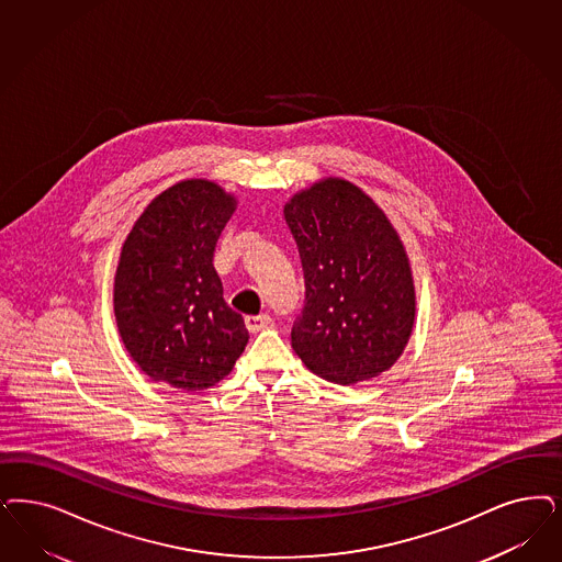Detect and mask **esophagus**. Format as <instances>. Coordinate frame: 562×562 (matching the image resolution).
<instances>
[{
  "mask_svg": "<svg viewBox=\"0 0 562 562\" xmlns=\"http://www.w3.org/2000/svg\"><path fill=\"white\" fill-rule=\"evenodd\" d=\"M270 322L271 317L266 315V313H261V315H247L245 317V326H247L249 331H259V329L266 328Z\"/></svg>",
  "mask_w": 562,
  "mask_h": 562,
  "instance_id": "obj_1",
  "label": "esophagus"
}]
</instances>
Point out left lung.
<instances>
[{"instance_id": "8db88e82", "label": "left lung", "mask_w": 562, "mask_h": 562, "mask_svg": "<svg viewBox=\"0 0 562 562\" xmlns=\"http://www.w3.org/2000/svg\"><path fill=\"white\" fill-rule=\"evenodd\" d=\"M284 217L305 278L292 349L334 384L384 373L403 355L415 322L407 251L386 213L349 180L324 178L294 194Z\"/></svg>"}]
</instances>
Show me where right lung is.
I'll return each instance as SVG.
<instances>
[{
    "instance_id": "1",
    "label": "right lung",
    "mask_w": 562,
    "mask_h": 562,
    "mask_svg": "<svg viewBox=\"0 0 562 562\" xmlns=\"http://www.w3.org/2000/svg\"><path fill=\"white\" fill-rule=\"evenodd\" d=\"M236 199L203 178L157 194L126 236L116 278L117 331L154 382L196 392L233 371L249 342L224 301L213 251Z\"/></svg>"
}]
</instances>
